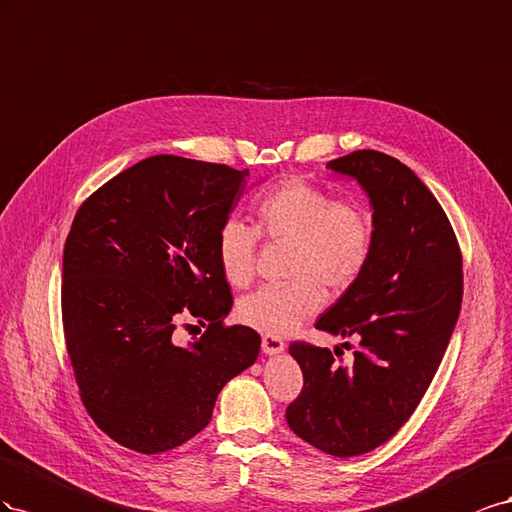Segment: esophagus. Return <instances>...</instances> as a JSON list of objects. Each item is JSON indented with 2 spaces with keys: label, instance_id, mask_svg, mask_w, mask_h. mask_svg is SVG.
<instances>
[{
  "label": "esophagus",
  "instance_id": "34e87169",
  "mask_svg": "<svg viewBox=\"0 0 512 512\" xmlns=\"http://www.w3.org/2000/svg\"><path fill=\"white\" fill-rule=\"evenodd\" d=\"M261 349H264V354H268V356H276L283 352L285 343H283V339L274 337V334H264V337H261Z\"/></svg>",
  "mask_w": 512,
  "mask_h": 512
}]
</instances>
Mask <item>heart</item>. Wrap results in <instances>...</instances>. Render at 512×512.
<instances>
[{"label":"heart","mask_w":512,"mask_h":512,"mask_svg":"<svg viewBox=\"0 0 512 512\" xmlns=\"http://www.w3.org/2000/svg\"><path fill=\"white\" fill-rule=\"evenodd\" d=\"M257 238L287 244L289 283L261 287L240 300L238 317L268 334H287L311 317L326 289L345 294L367 270L373 253V218L356 199H332L311 182L291 178L276 184L253 206V229L227 218L216 231V261L236 289L251 285Z\"/></svg>","instance_id":"heart-1"}]
</instances>
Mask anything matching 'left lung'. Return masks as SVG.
<instances>
[{
    "label": "left lung",
    "mask_w": 512,
    "mask_h": 512,
    "mask_svg": "<svg viewBox=\"0 0 512 512\" xmlns=\"http://www.w3.org/2000/svg\"><path fill=\"white\" fill-rule=\"evenodd\" d=\"M326 167L356 178L373 206L369 266L315 324L358 345L345 364L339 347L291 343L304 386L285 418L326 455L356 457L388 442L425 397L461 311V248L440 203L401 160L358 150Z\"/></svg>",
    "instance_id": "obj_1"
}]
</instances>
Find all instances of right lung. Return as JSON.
Segmentation results:
<instances>
[{"label":"right lung","instance_id":"right-lung-1","mask_svg":"<svg viewBox=\"0 0 512 512\" xmlns=\"http://www.w3.org/2000/svg\"><path fill=\"white\" fill-rule=\"evenodd\" d=\"M248 169L158 154L102 184L64 246L66 352L87 414L143 455L182 446L212 418L218 392L257 360L253 328L225 326L233 298L216 231ZM193 314L207 330L182 348Z\"/></svg>","mask_w":512,"mask_h":512}]
</instances>
